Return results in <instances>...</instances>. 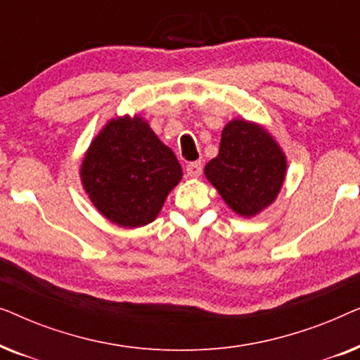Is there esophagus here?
Returning a JSON list of instances; mask_svg holds the SVG:
<instances>
[{"mask_svg": "<svg viewBox=\"0 0 360 360\" xmlns=\"http://www.w3.org/2000/svg\"><path fill=\"white\" fill-rule=\"evenodd\" d=\"M201 172H203V165H201V162H190L188 165H186V175L188 176H196L201 175Z\"/></svg>", "mask_w": 360, "mask_h": 360, "instance_id": "esophagus-1", "label": "esophagus"}]
</instances>
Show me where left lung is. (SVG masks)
<instances>
[{
    "mask_svg": "<svg viewBox=\"0 0 360 360\" xmlns=\"http://www.w3.org/2000/svg\"><path fill=\"white\" fill-rule=\"evenodd\" d=\"M287 174L283 150L262 126L233 120L221 134L219 154L205 167L210 184L234 213L259 214L277 198Z\"/></svg>",
    "mask_w": 360,
    "mask_h": 360,
    "instance_id": "8db88e82",
    "label": "left lung"
}]
</instances>
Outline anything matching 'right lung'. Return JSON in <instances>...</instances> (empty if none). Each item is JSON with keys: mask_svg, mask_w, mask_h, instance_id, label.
I'll list each match as a JSON object with an SVG mask.
<instances>
[{"mask_svg": "<svg viewBox=\"0 0 360 360\" xmlns=\"http://www.w3.org/2000/svg\"><path fill=\"white\" fill-rule=\"evenodd\" d=\"M174 152L139 116H121L88 147L80 176L100 213L122 228L152 223L181 180Z\"/></svg>", "mask_w": 360, "mask_h": 360, "instance_id": "right-lung-1", "label": "right lung"}]
</instances>
